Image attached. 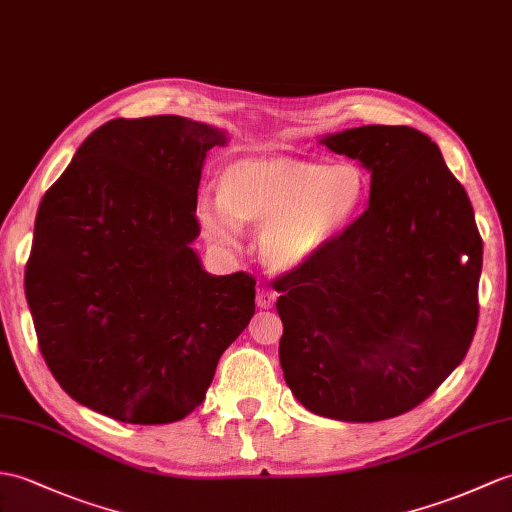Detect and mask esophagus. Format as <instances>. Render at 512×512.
I'll list each match as a JSON object with an SVG mask.
<instances>
[{
  "mask_svg": "<svg viewBox=\"0 0 512 512\" xmlns=\"http://www.w3.org/2000/svg\"><path fill=\"white\" fill-rule=\"evenodd\" d=\"M277 301V294L272 292L270 288H259L257 290V305L261 307V310H270L272 305H275Z\"/></svg>",
  "mask_w": 512,
  "mask_h": 512,
  "instance_id": "1",
  "label": "esophagus"
}]
</instances>
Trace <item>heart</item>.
I'll use <instances>...</instances> for the list:
<instances>
[{"instance_id": "1", "label": "heart", "mask_w": 512, "mask_h": 512, "mask_svg": "<svg viewBox=\"0 0 512 512\" xmlns=\"http://www.w3.org/2000/svg\"><path fill=\"white\" fill-rule=\"evenodd\" d=\"M368 176L355 163L246 157L218 178V198L200 194L196 218L211 242L231 246L244 224L259 227V253L275 270L307 264L364 207Z\"/></svg>"}]
</instances>
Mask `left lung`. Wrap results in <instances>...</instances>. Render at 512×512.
I'll list each match as a JSON object with an SVG mask.
<instances>
[{"instance_id": "1", "label": "left lung", "mask_w": 512, "mask_h": 512, "mask_svg": "<svg viewBox=\"0 0 512 512\" xmlns=\"http://www.w3.org/2000/svg\"><path fill=\"white\" fill-rule=\"evenodd\" d=\"M323 144L371 170V200L334 242L275 279L285 384L320 417L373 423L423 403L478 327L482 237L441 150L410 126Z\"/></svg>"}]
</instances>
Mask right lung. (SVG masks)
Returning a JSON list of instances; mask_svg holds the SVG:
<instances>
[{"mask_svg":"<svg viewBox=\"0 0 512 512\" xmlns=\"http://www.w3.org/2000/svg\"><path fill=\"white\" fill-rule=\"evenodd\" d=\"M224 144L178 115L111 120L41 200L26 264L39 349L67 395L104 417L185 419L255 314V277H213L192 248L202 161Z\"/></svg>","mask_w":512,"mask_h":512,"instance_id":"obj_1","label":"right lung"}]
</instances>
